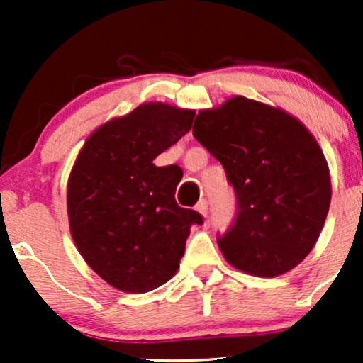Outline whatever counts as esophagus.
<instances>
[{"mask_svg":"<svg viewBox=\"0 0 363 363\" xmlns=\"http://www.w3.org/2000/svg\"><path fill=\"white\" fill-rule=\"evenodd\" d=\"M196 211H198V213L203 215V216L208 215V203H206V199H201V201H199L198 205H196Z\"/></svg>","mask_w":363,"mask_h":363,"instance_id":"34e87169","label":"esophagus"}]
</instances>
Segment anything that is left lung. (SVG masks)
<instances>
[{
  "label": "left lung",
  "mask_w": 363,
  "mask_h": 363,
  "mask_svg": "<svg viewBox=\"0 0 363 363\" xmlns=\"http://www.w3.org/2000/svg\"><path fill=\"white\" fill-rule=\"evenodd\" d=\"M193 135L223 165L237 216L218 239L228 264L273 278L306 259L331 203L323 150L297 118L235 95L194 119Z\"/></svg>",
  "instance_id": "8db88e82"
}]
</instances>
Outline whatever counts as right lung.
I'll return each mask as SVG.
<instances>
[{
    "label": "right lung",
    "mask_w": 363,
    "mask_h": 363,
    "mask_svg": "<svg viewBox=\"0 0 363 363\" xmlns=\"http://www.w3.org/2000/svg\"><path fill=\"white\" fill-rule=\"evenodd\" d=\"M193 119L191 109L141 104L95 129L74 160L66 191L69 232L86 264L121 291L145 294L167 283L191 225L203 223L176 203L182 176L153 164Z\"/></svg>",
    "instance_id": "add662e5"
}]
</instances>
